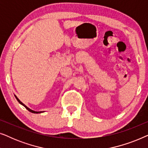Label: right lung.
<instances>
[{
  "instance_id": "obj_1",
  "label": "right lung",
  "mask_w": 148,
  "mask_h": 148,
  "mask_svg": "<svg viewBox=\"0 0 148 148\" xmlns=\"http://www.w3.org/2000/svg\"><path fill=\"white\" fill-rule=\"evenodd\" d=\"M15 98H16V99H17V101H18V102H19V104H21V105H23V106L24 107H25V108L26 109H27V110H29V112H32V113H36V114H38V113H41V112H42V111H40V112H37V111H34V110H31V109H30V108H28V107H27V106H25V105L23 104V103H22V102H21V101H20V100H19V99H18V98H17V96H15Z\"/></svg>"
}]
</instances>
